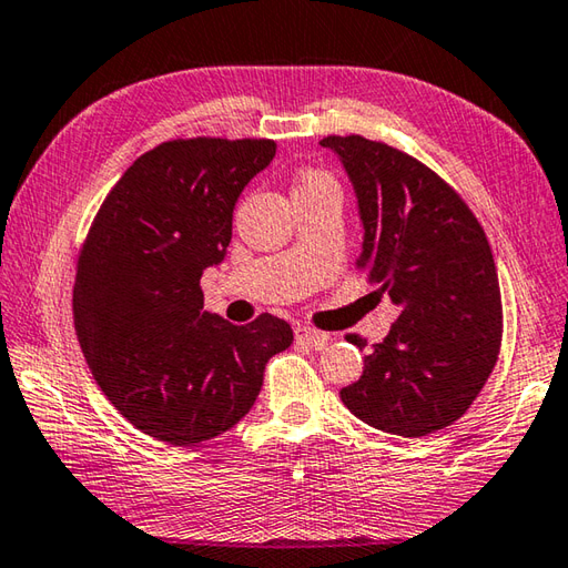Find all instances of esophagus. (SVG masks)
<instances>
[{
  "label": "esophagus",
  "instance_id": "34e87169",
  "mask_svg": "<svg viewBox=\"0 0 568 568\" xmlns=\"http://www.w3.org/2000/svg\"><path fill=\"white\" fill-rule=\"evenodd\" d=\"M295 339L305 342V344H310V347L320 349V347H325L329 335H327V332H320V329H313V327H307V325H297L295 327Z\"/></svg>",
  "mask_w": 568,
  "mask_h": 568
}]
</instances>
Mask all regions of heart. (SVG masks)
<instances>
[{"label":"heart","mask_w":568,"mask_h":568,"mask_svg":"<svg viewBox=\"0 0 568 568\" xmlns=\"http://www.w3.org/2000/svg\"><path fill=\"white\" fill-rule=\"evenodd\" d=\"M322 184H332V180L327 174H320V172H307L303 174V180H300L297 189H307V186H322Z\"/></svg>","instance_id":"b5f03b06"}]
</instances>
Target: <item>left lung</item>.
<instances>
[{
	"mask_svg": "<svg viewBox=\"0 0 568 568\" xmlns=\"http://www.w3.org/2000/svg\"><path fill=\"white\" fill-rule=\"evenodd\" d=\"M320 144L337 154L357 199L359 268L398 307L342 404L384 433L428 436L458 420L495 369L503 300L490 243L426 164L362 135Z\"/></svg>",
	"mask_w": 568,
	"mask_h": 568,
	"instance_id": "1",
	"label": "left lung"
}]
</instances>
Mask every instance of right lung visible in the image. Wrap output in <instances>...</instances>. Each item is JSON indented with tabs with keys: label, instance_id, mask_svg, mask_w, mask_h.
Masks as SVG:
<instances>
[{
	"label": "right lung",
	"instance_id": "add662e5",
	"mask_svg": "<svg viewBox=\"0 0 568 568\" xmlns=\"http://www.w3.org/2000/svg\"><path fill=\"white\" fill-rule=\"evenodd\" d=\"M275 158L271 140H174L144 152L100 206L78 261L73 322L98 386L170 446L221 436L248 414L285 320L231 325L199 281L226 258L233 209Z\"/></svg>",
	"mask_w": 568,
	"mask_h": 568
}]
</instances>
